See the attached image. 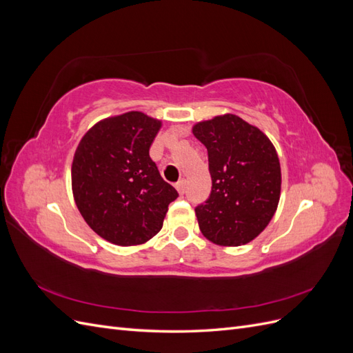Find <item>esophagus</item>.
Wrapping results in <instances>:
<instances>
[{"instance_id": "1", "label": "esophagus", "mask_w": 353, "mask_h": 353, "mask_svg": "<svg viewBox=\"0 0 353 353\" xmlns=\"http://www.w3.org/2000/svg\"><path fill=\"white\" fill-rule=\"evenodd\" d=\"M176 190H178L179 196H184L185 191H187V181L185 179H181L179 183L176 184Z\"/></svg>"}]
</instances>
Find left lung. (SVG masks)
Here are the masks:
<instances>
[{
  "label": "left lung",
  "instance_id": "obj_1",
  "mask_svg": "<svg viewBox=\"0 0 353 353\" xmlns=\"http://www.w3.org/2000/svg\"><path fill=\"white\" fill-rule=\"evenodd\" d=\"M193 134L208 148L212 176L209 199L196 208L201 234L228 248L250 243L279 208L281 168L274 144L232 113L194 123Z\"/></svg>",
  "mask_w": 353,
  "mask_h": 353
}]
</instances>
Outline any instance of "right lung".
Masks as SVG:
<instances>
[{"label":"right lung","instance_id":"1","mask_svg":"<svg viewBox=\"0 0 353 353\" xmlns=\"http://www.w3.org/2000/svg\"><path fill=\"white\" fill-rule=\"evenodd\" d=\"M162 121L143 112L105 117L85 132L72 162V193L90 228L116 245L144 244L162 230L176 190L150 147Z\"/></svg>","mask_w":353,"mask_h":353}]
</instances>
